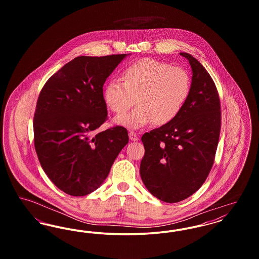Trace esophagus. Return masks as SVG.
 Segmentation results:
<instances>
[{
    "mask_svg": "<svg viewBox=\"0 0 259 259\" xmlns=\"http://www.w3.org/2000/svg\"><path fill=\"white\" fill-rule=\"evenodd\" d=\"M129 138H130L131 141H134V142L139 140V136L134 131H130L129 132Z\"/></svg>",
    "mask_w": 259,
    "mask_h": 259,
    "instance_id": "34e87169",
    "label": "esophagus"
}]
</instances>
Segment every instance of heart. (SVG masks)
Here are the masks:
<instances>
[{
  "label": "heart",
  "instance_id": "heart-1",
  "mask_svg": "<svg viewBox=\"0 0 259 259\" xmlns=\"http://www.w3.org/2000/svg\"><path fill=\"white\" fill-rule=\"evenodd\" d=\"M191 85V76L185 69L145 58L124 69L122 81H109L103 97L108 109L118 115L129 111L137 98L138 108L129 115L116 118V123L139 128L153 121L163 126L171 123L184 110Z\"/></svg>",
  "mask_w": 259,
  "mask_h": 259
}]
</instances>
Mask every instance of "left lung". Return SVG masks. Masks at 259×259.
I'll return each instance as SVG.
<instances>
[{"mask_svg": "<svg viewBox=\"0 0 259 259\" xmlns=\"http://www.w3.org/2000/svg\"><path fill=\"white\" fill-rule=\"evenodd\" d=\"M181 55L192 69L190 96L174 121L142 137V181L154 197L166 203L185 200L205 183L222 127L220 95L211 76L192 55Z\"/></svg>", "mask_w": 259, "mask_h": 259, "instance_id": "obj_1", "label": "left lung"}]
</instances>
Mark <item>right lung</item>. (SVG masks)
Here are the masks:
<instances>
[{
  "instance_id": "add662e5",
  "label": "right lung",
  "mask_w": 259,
  "mask_h": 259,
  "mask_svg": "<svg viewBox=\"0 0 259 259\" xmlns=\"http://www.w3.org/2000/svg\"><path fill=\"white\" fill-rule=\"evenodd\" d=\"M125 56L75 57L39 92L33 124L37 158L50 181L69 195L96 190L128 144L122 126L93 134L108 119L104 83Z\"/></svg>"
}]
</instances>
